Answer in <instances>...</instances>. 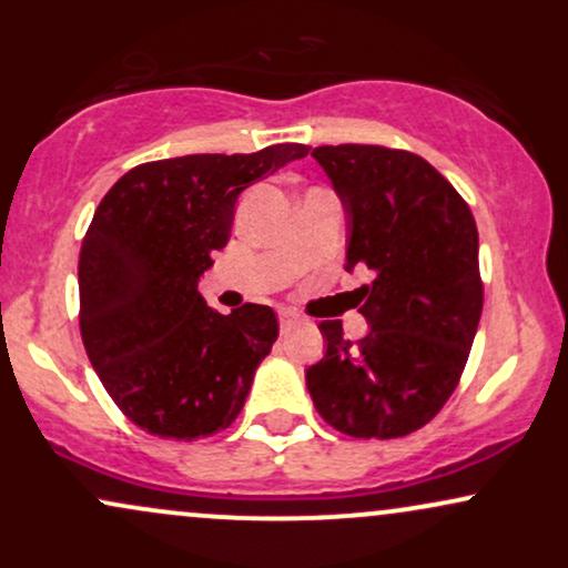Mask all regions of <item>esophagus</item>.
Masks as SVG:
<instances>
[{"instance_id":"1","label":"esophagus","mask_w":568,"mask_h":568,"mask_svg":"<svg viewBox=\"0 0 568 568\" xmlns=\"http://www.w3.org/2000/svg\"><path fill=\"white\" fill-rule=\"evenodd\" d=\"M296 325H302V317H298L296 312L280 310V328L291 331V328H296Z\"/></svg>"}]
</instances>
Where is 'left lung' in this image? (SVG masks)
<instances>
[{"mask_svg": "<svg viewBox=\"0 0 568 568\" xmlns=\"http://www.w3.org/2000/svg\"><path fill=\"white\" fill-rule=\"evenodd\" d=\"M349 216L347 270H371L357 288L371 331L355 344L338 321L306 368L317 414L349 438H403L446 406L467 366L484 280L478 226L462 194L403 149L338 143L312 149Z\"/></svg>", "mask_w": 568, "mask_h": 568, "instance_id": "left-lung-1", "label": "left lung"}]
</instances>
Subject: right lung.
I'll use <instances>...</instances> for the list:
<instances>
[{"instance_id":"obj_1","label":"right lung","mask_w":568,"mask_h":568,"mask_svg":"<svg viewBox=\"0 0 568 568\" xmlns=\"http://www.w3.org/2000/svg\"><path fill=\"white\" fill-rule=\"evenodd\" d=\"M304 143L143 162L95 207L80 251V331L98 379L133 425L171 440L226 429L277 338L272 306L213 312L197 280L232 234L240 192Z\"/></svg>"}]
</instances>
